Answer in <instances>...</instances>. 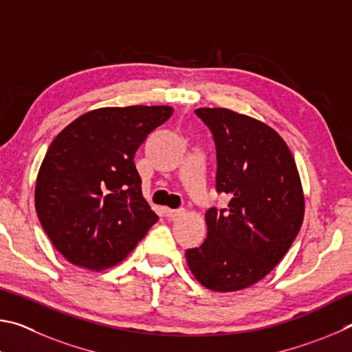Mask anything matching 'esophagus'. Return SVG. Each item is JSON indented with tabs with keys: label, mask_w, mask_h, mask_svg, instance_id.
<instances>
[{
	"label": "esophagus",
	"mask_w": 352,
	"mask_h": 352,
	"mask_svg": "<svg viewBox=\"0 0 352 352\" xmlns=\"http://www.w3.org/2000/svg\"><path fill=\"white\" fill-rule=\"evenodd\" d=\"M184 213V208H176V210H173V208H166L165 210V217L166 218H176V217H179V214H182Z\"/></svg>",
	"instance_id": "34e87169"
}]
</instances>
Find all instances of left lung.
<instances>
[{"label": "left lung", "instance_id": "left-lung-1", "mask_svg": "<svg viewBox=\"0 0 352 352\" xmlns=\"http://www.w3.org/2000/svg\"><path fill=\"white\" fill-rule=\"evenodd\" d=\"M217 145V192L227 208H208L207 238L186 258L202 286L233 292L263 280L303 224L305 196L297 165L280 134L226 108H199Z\"/></svg>", "mask_w": 352, "mask_h": 352}]
</instances>
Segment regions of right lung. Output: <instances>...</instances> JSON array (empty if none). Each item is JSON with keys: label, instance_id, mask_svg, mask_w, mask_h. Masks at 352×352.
Listing matches in <instances>:
<instances>
[{"label": "right lung", "instance_id": "1", "mask_svg": "<svg viewBox=\"0 0 352 352\" xmlns=\"http://www.w3.org/2000/svg\"><path fill=\"white\" fill-rule=\"evenodd\" d=\"M171 114L170 107L100 108L52 140L36 176L35 210L67 261L114 266L159 219L142 195L134 154Z\"/></svg>", "mask_w": 352, "mask_h": 352}]
</instances>
